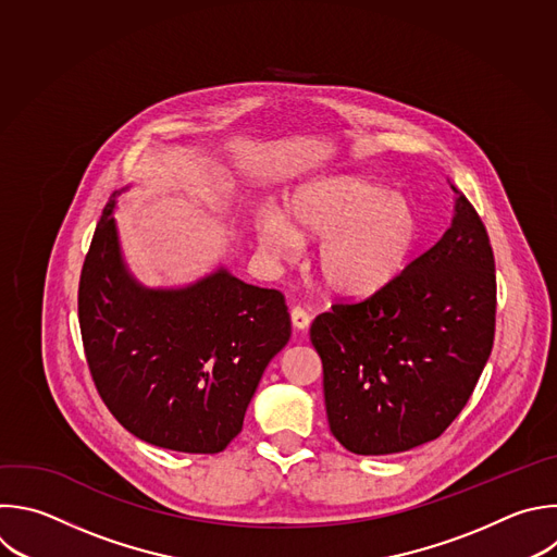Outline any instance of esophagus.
Instances as JSON below:
<instances>
[{
    "label": "esophagus",
    "mask_w": 557,
    "mask_h": 557,
    "mask_svg": "<svg viewBox=\"0 0 557 557\" xmlns=\"http://www.w3.org/2000/svg\"><path fill=\"white\" fill-rule=\"evenodd\" d=\"M290 321H293V327L297 330H306L310 325V314L301 308V306H295L290 310Z\"/></svg>",
    "instance_id": "esophagus-1"
}]
</instances>
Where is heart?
I'll list each match as a JSON object with an SVG mask.
<instances>
[{
    "mask_svg": "<svg viewBox=\"0 0 557 557\" xmlns=\"http://www.w3.org/2000/svg\"><path fill=\"white\" fill-rule=\"evenodd\" d=\"M286 212L288 219L273 208L258 212L260 251L273 262H288L301 251V240H319L314 271L343 297H364L392 284L420 238L413 201L358 176L306 183Z\"/></svg>",
    "mask_w": 557,
    "mask_h": 557,
    "instance_id": "obj_1",
    "label": "heart"
}]
</instances>
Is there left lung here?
Listing matches in <instances>:
<instances>
[{"mask_svg":"<svg viewBox=\"0 0 557 557\" xmlns=\"http://www.w3.org/2000/svg\"><path fill=\"white\" fill-rule=\"evenodd\" d=\"M455 195L437 245L372 297L334 304L310 325L327 424L349 453L394 455L437 440L490 358L494 253L479 214Z\"/></svg>","mask_w":557,"mask_h":557,"instance_id":"1","label":"left lung"}]
</instances>
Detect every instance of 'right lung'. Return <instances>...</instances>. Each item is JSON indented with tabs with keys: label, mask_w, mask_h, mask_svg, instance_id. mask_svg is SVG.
<instances>
[{
	"label": "right lung",
	"mask_w": 557,
	"mask_h": 557,
	"mask_svg": "<svg viewBox=\"0 0 557 557\" xmlns=\"http://www.w3.org/2000/svg\"><path fill=\"white\" fill-rule=\"evenodd\" d=\"M102 210L78 286L96 389L113 418L159 448L214 455L243 431L267 364L290 338L284 295L225 267L178 288L128 271L113 210Z\"/></svg>",
	"instance_id": "1"
}]
</instances>
